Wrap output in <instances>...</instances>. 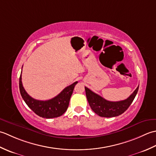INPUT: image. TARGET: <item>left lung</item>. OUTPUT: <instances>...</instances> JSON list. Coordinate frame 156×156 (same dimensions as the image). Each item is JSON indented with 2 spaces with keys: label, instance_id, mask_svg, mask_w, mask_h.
<instances>
[{
  "label": "left lung",
  "instance_id": "1",
  "mask_svg": "<svg viewBox=\"0 0 156 156\" xmlns=\"http://www.w3.org/2000/svg\"><path fill=\"white\" fill-rule=\"evenodd\" d=\"M139 87L129 97L123 101L112 102L107 101L101 96L85 87L86 95L92 110L102 117H113L121 115L127 110L136 96Z\"/></svg>",
  "mask_w": 156,
  "mask_h": 156
}]
</instances>
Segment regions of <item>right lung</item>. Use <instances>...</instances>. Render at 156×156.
<instances>
[{"label": "right lung", "instance_id": "add662e5", "mask_svg": "<svg viewBox=\"0 0 156 156\" xmlns=\"http://www.w3.org/2000/svg\"><path fill=\"white\" fill-rule=\"evenodd\" d=\"M22 73V71H21ZM21 74L19 78V90L23 100L36 115L43 118L51 119L60 117L68 109L75 85L78 82L65 88L60 93L48 101H39L30 97L23 87Z\"/></svg>", "mask_w": 156, "mask_h": 156}]
</instances>
